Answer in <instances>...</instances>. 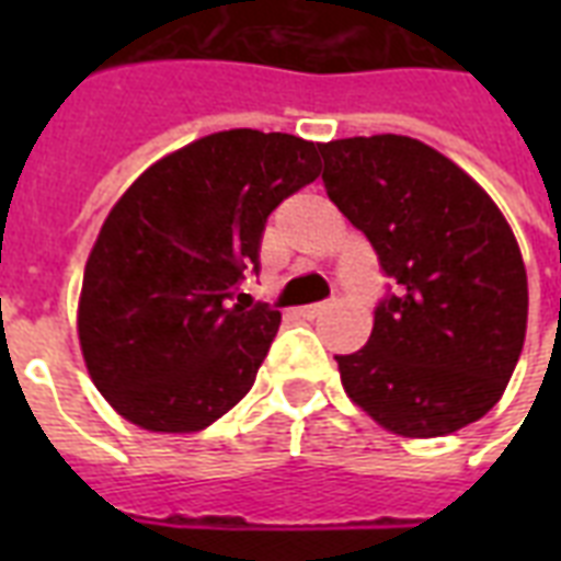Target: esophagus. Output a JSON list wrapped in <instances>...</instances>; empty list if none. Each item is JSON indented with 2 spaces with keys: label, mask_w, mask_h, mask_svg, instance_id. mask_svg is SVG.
Instances as JSON below:
<instances>
[{
  "label": "esophagus",
  "mask_w": 561,
  "mask_h": 561,
  "mask_svg": "<svg viewBox=\"0 0 561 561\" xmlns=\"http://www.w3.org/2000/svg\"><path fill=\"white\" fill-rule=\"evenodd\" d=\"M329 308V302H314V306H302L297 308L299 317H306V320H314V317H320Z\"/></svg>",
  "instance_id": "obj_1"
}]
</instances>
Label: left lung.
<instances>
[{
	"mask_svg": "<svg viewBox=\"0 0 561 561\" xmlns=\"http://www.w3.org/2000/svg\"><path fill=\"white\" fill-rule=\"evenodd\" d=\"M332 203L399 282L343 390L383 431L448 436L495 408L527 334V271L504 211L431 145L378 134L320 145Z\"/></svg>",
	"mask_w": 561,
	"mask_h": 561,
	"instance_id": "obj_1",
	"label": "left lung"
}]
</instances>
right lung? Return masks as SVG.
I'll list each match as a JSON object with an SVG mask.
<instances>
[{"instance_id": "obj_1", "label": "right lung", "mask_w": 561, "mask_h": 561, "mask_svg": "<svg viewBox=\"0 0 561 561\" xmlns=\"http://www.w3.org/2000/svg\"><path fill=\"white\" fill-rule=\"evenodd\" d=\"M320 145L250 127L165 153L101 224L78 341L110 408L153 434H194L244 399L279 311L232 302L264 224L320 174Z\"/></svg>"}]
</instances>
